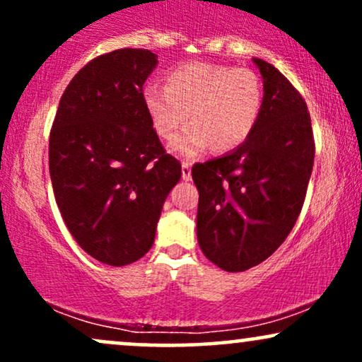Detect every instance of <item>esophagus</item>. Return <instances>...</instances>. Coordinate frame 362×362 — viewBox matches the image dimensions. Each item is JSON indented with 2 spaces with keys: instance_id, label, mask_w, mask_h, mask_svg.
Segmentation results:
<instances>
[{
  "instance_id": "1",
  "label": "esophagus",
  "mask_w": 362,
  "mask_h": 362,
  "mask_svg": "<svg viewBox=\"0 0 362 362\" xmlns=\"http://www.w3.org/2000/svg\"><path fill=\"white\" fill-rule=\"evenodd\" d=\"M182 178L185 182L192 178V163L190 161H182Z\"/></svg>"
}]
</instances>
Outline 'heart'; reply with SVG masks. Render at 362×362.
<instances>
[{"label":"heart","mask_w":362,"mask_h":362,"mask_svg":"<svg viewBox=\"0 0 362 362\" xmlns=\"http://www.w3.org/2000/svg\"><path fill=\"white\" fill-rule=\"evenodd\" d=\"M262 98L260 78L252 69L211 62H187L167 74V86L148 83L143 88L144 109L161 139L190 119L173 141L187 156L209 144L216 153L242 146L257 126Z\"/></svg>","instance_id":"1"}]
</instances>
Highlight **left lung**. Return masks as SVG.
<instances>
[{
	"label": "left lung",
	"mask_w": 362,
	"mask_h": 362,
	"mask_svg": "<svg viewBox=\"0 0 362 362\" xmlns=\"http://www.w3.org/2000/svg\"><path fill=\"white\" fill-rule=\"evenodd\" d=\"M253 62L264 78V100L250 138L235 151L192 167L199 247L228 272L259 265L288 238L315 160L301 93L267 61Z\"/></svg>",
	"instance_id": "obj_1"
}]
</instances>
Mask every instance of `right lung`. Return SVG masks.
Here are the masks:
<instances>
[{"label":"right lung","instance_id":"1","mask_svg":"<svg viewBox=\"0 0 362 362\" xmlns=\"http://www.w3.org/2000/svg\"><path fill=\"white\" fill-rule=\"evenodd\" d=\"M148 49L91 59L62 93L51 136L54 197L76 243L114 267L153 247L156 223L182 165L165 151L143 102L156 66Z\"/></svg>","mask_w":362,"mask_h":362}]
</instances>
